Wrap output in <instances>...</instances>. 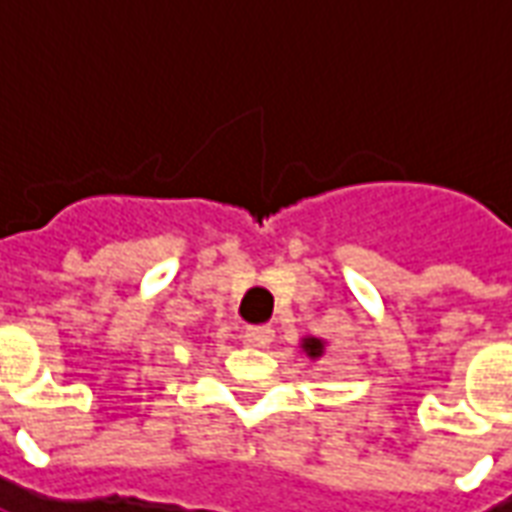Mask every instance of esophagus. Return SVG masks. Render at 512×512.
Returning <instances> with one entry per match:
<instances>
[{
    "label": "esophagus",
    "instance_id": "obj_1",
    "mask_svg": "<svg viewBox=\"0 0 512 512\" xmlns=\"http://www.w3.org/2000/svg\"><path fill=\"white\" fill-rule=\"evenodd\" d=\"M244 340L255 348H266L274 340V329L271 326H246Z\"/></svg>",
    "mask_w": 512,
    "mask_h": 512
}]
</instances>
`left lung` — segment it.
Masks as SVG:
<instances>
[{
    "label": "left lung",
    "instance_id": "obj_1",
    "mask_svg": "<svg viewBox=\"0 0 512 512\" xmlns=\"http://www.w3.org/2000/svg\"><path fill=\"white\" fill-rule=\"evenodd\" d=\"M301 348H304V354L310 356V359H321L323 356V340H318V337H304Z\"/></svg>",
    "mask_w": 512,
    "mask_h": 512
}]
</instances>
